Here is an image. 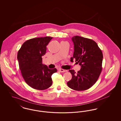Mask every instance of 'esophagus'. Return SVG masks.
I'll use <instances>...</instances> for the list:
<instances>
[{
    "mask_svg": "<svg viewBox=\"0 0 121 121\" xmlns=\"http://www.w3.org/2000/svg\"><path fill=\"white\" fill-rule=\"evenodd\" d=\"M58 70H59V72H61V73H64V72H67V71H66V70H64V69H59Z\"/></svg>",
    "mask_w": 121,
    "mask_h": 121,
    "instance_id": "obj_1",
    "label": "esophagus"
}]
</instances>
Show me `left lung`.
Listing matches in <instances>:
<instances>
[{"mask_svg": "<svg viewBox=\"0 0 121 121\" xmlns=\"http://www.w3.org/2000/svg\"><path fill=\"white\" fill-rule=\"evenodd\" d=\"M74 51L70 61L79 63L81 69L76 73L69 70L72 75L67 82L70 88L76 91H84L95 83L102 70L103 54L97 43L92 39L75 36L72 38Z\"/></svg>", "mask_w": 121, "mask_h": 121, "instance_id": "left-lung-1", "label": "left lung"}]
</instances>
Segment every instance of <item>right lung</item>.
<instances>
[{"instance_id":"add662e5","label":"right lung","mask_w":121,"mask_h":121,"mask_svg":"<svg viewBox=\"0 0 121 121\" xmlns=\"http://www.w3.org/2000/svg\"><path fill=\"white\" fill-rule=\"evenodd\" d=\"M52 37L33 38L25 41L17 52L19 69L28 85L35 89L43 90L52 85V74L57 72L42 63V57Z\"/></svg>"}]
</instances>
